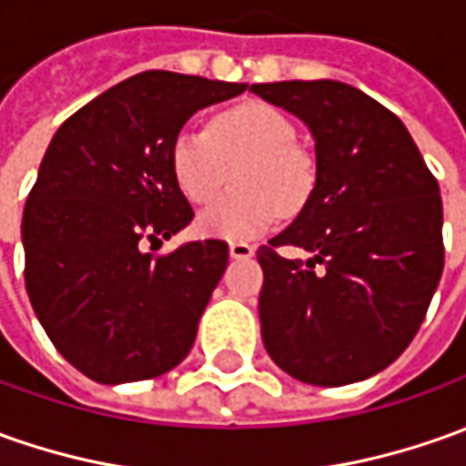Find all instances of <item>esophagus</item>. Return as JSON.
Returning <instances> with one entry per match:
<instances>
[{
  "instance_id": "1",
  "label": "esophagus",
  "mask_w": 466,
  "mask_h": 466,
  "mask_svg": "<svg viewBox=\"0 0 466 466\" xmlns=\"http://www.w3.org/2000/svg\"><path fill=\"white\" fill-rule=\"evenodd\" d=\"M229 255L234 259H247L255 255V247L247 245V242H229Z\"/></svg>"
}]
</instances>
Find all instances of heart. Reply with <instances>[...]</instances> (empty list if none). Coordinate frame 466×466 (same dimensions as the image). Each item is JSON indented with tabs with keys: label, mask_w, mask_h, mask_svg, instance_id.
Here are the masks:
<instances>
[{
	"label": "heart",
	"mask_w": 466,
	"mask_h": 466,
	"mask_svg": "<svg viewBox=\"0 0 466 466\" xmlns=\"http://www.w3.org/2000/svg\"><path fill=\"white\" fill-rule=\"evenodd\" d=\"M234 166V188L214 198L196 219L217 239H252L280 214L306 207L316 186V163L296 145V125L265 101H245L211 116L207 132L180 129L170 145V173L180 193L204 204L217 196Z\"/></svg>",
	"instance_id": "obj_1"
}]
</instances>
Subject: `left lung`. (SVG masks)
<instances>
[{"label": "left lung", "instance_id": "8db88e82", "mask_svg": "<svg viewBox=\"0 0 466 466\" xmlns=\"http://www.w3.org/2000/svg\"><path fill=\"white\" fill-rule=\"evenodd\" d=\"M316 142V186L258 249L265 350L290 378L337 388L395 362L444 270L441 196L406 125L341 81L252 84ZM278 246L312 258L288 260Z\"/></svg>", "mask_w": 466, "mask_h": 466}]
</instances>
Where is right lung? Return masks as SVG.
<instances>
[{
	"label": "right lung",
	"instance_id": "right-lung-1",
	"mask_svg": "<svg viewBox=\"0 0 466 466\" xmlns=\"http://www.w3.org/2000/svg\"><path fill=\"white\" fill-rule=\"evenodd\" d=\"M247 84L145 71L68 116L47 145L22 214L25 286L46 334L86 378L163 375L191 352L229 259L221 239L163 245L193 219L170 145L204 106Z\"/></svg>",
	"mask_w": 466,
	"mask_h": 466
}]
</instances>
